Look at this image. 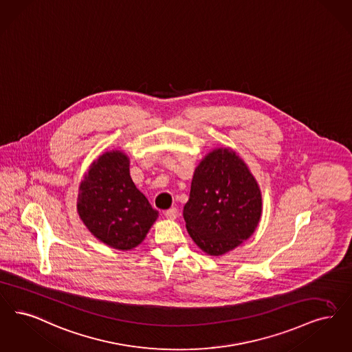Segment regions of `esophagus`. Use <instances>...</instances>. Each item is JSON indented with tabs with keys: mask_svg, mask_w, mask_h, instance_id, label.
I'll return each mask as SVG.
<instances>
[{
	"mask_svg": "<svg viewBox=\"0 0 352 352\" xmlns=\"http://www.w3.org/2000/svg\"><path fill=\"white\" fill-rule=\"evenodd\" d=\"M164 216L169 220H175L177 219V208H170L168 211L164 212Z\"/></svg>",
	"mask_w": 352,
	"mask_h": 352,
	"instance_id": "obj_1",
	"label": "esophagus"
}]
</instances>
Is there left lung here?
<instances>
[{
    "label": "left lung",
    "instance_id": "1",
    "mask_svg": "<svg viewBox=\"0 0 352 352\" xmlns=\"http://www.w3.org/2000/svg\"><path fill=\"white\" fill-rule=\"evenodd\" d=\"M262 214V195L246 164L229 148L199 164L183 217L191 239L210 255H223L249 239Z\"/></svg>",
    "mask_w": 352,
    "mask_h": 352
}]
</instances>
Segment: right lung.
I'll return each mask as SVG.
<instances>
[{
	"mask_svg": "<svg viewBox=\"0 0 352 352\" xmlns=\"http://www.w3.org/2000/svg\"><path fill=\"white\" fill-rule=\"evenodd\" d=\"M77 211L96 239L118 250L136 248L158 217L132 182L129 158L120 151L91 164L80 184Z\"/></svg>",
	"mask_w": 352,
	"mask_h": 352,
	"instance_id": "right-lung-1",
	"label": "right lung"
}]
</instances>
